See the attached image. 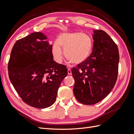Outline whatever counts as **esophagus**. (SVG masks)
<instances>
[{
    "mask_svg": "<svg viewBox=\"0 0 134 134\" xmlns=\"http://www.w3.org/2000/svg\"><path fill=\"white\" fill-rule=\"evenodd\" d=\"M67 73H68V75H72V72H71V70L70 68H68Z\"/></svg>",
    "mask_w": 134,
    "mask_h": 134,
    "instance_id": "obj_1",
    "label": "esophagus"
}]
</instances>
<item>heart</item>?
I'll use <instances>...</instances> for the list:
<instances>
[{
  "label": "heart",
  "mask_w": 134,
  "mask_h": 134,
  "mask_svg": "<svg viewBox=\"0 0 134 134\" xmlns=\"http://www.w3.org/2000/svg\"><path fill=\"white\" fill-rule=\"evenodd\" d=\"M64 55L72 63L81 64L86 61L93 50V42L87 34L80 32H64L58 37L52 47V54L54 60L58 63L63 60Z\"/></svg>",
  "instance_id": "obj_1"
}]
</instances>
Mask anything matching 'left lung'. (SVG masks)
<instances>
[{"instance_id":"8db88e82","label":"left lung","mask_w":134,"mask_h":134,"mask_svg":"<svg viewBox=\"0 0 134 134\" xmlns=\"http://www.w3.org/2000/svg\"><path fill=\"white\" fill-rule=\"evenodd\" d=\"M91 56L72 69L74 93L85 105H93L110 93L117 79L119 60L118 47L105 32L93 30Z\"/></svg>"}]
</instances>
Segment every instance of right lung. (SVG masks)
Instances as JSON below:
<instances>
[{"label":"right lung","instance_id":"right-lung-1","mask_svg":"<svg viewBox=\"0 0 134 134\" xmlns=\"http://www.w3.org/2000/svg\"><path fill=\"white\" fill-rule=\"evenodd\" d=\"M8 70L10 81L23 101L38 109L54 104L67 75L66 66L54 61L52 44L41 32L16 41Z\"/></svg>","mask_w":134,"mask_h":134}]
</instances>
